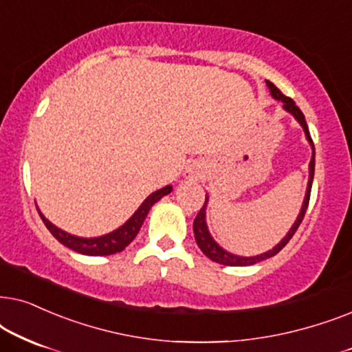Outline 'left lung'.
Returning a JSON list of instances; mask_svg holds the SVG:
<instances>
[{
  "label": "left lung",
  "instance_id": "left-lung-1",
  "mask_svg": "<svg viewBox=\"0 0 352 352\" xmlns=\"http://www.w3.org/2000/svg\"><path fill=\"white\" fill-rule=\"evenodd\" d=\"M267 83V88L270 90V95L274 100L277 101H282L283 102V109L288 112V114H292L294 119L299 125H301L302 130H304V135H306V140L307 143L311 144L312 148V157H311V162H309V180H307V188H306V195H304V199H302V204H301V210H299L296 220H294V223L292 225V228H289L287 235H285L282 240H280L277 245H275L272 250L262 252V254H257V256H236V254H232V252H228L227 250H223L222 246L219 245L217 241L214 240L212 235L209 233V228H208V223H206V209H208V203H209V196L206 195V201H204V206L203 209L199 210L198 215H196L195 222H193V232H195V240L198 243L199 250L204 252L206 256L209 257L210 261L217 262V264H222V265H233V267H241V265H252V264H257V262L261 261H265L269 259V257L275 256L277 252H280L283 250L285 246H287V243L292 240V236L294 235V232L298 230L299 223L302 222L304 219V214H306L307 210V204H309V196H311V188H312V180H314V167H316V149H314V143H312V138L311 135H309V129H307V124H306V119H304V114L301 112V109L296 106V102H294L292 98L285 96L282 91L278 90L277 87L274 85V83L265 80Z\"/></svg>",
  "mask_w": 352,
  "mask_h": 352
}]
</instances>
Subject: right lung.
Here are the masks:
<instances>
[{"mask_svg":"<svg viewBox=\"0 0 352 352\" xmlns=\"http://www.w3.org/2000/svg\"><path fill=\"white\" fill-rule=\"evenodd\" d=\"M170 191H172V185H167L161 190H156L154 193L149 195L148 198L143 201L142 206L135 210L133 215L127 220V222L122 223L119 228H116V230L106 233V235L93 236V238H83V236L72 235V233L69 232H64L63 228L56 227L54 223H51L50 220L41 214L38 206H36V209H38L40 217L46 225V228L51 232V235H53L59 243H63L64 246H67L72 251H77L85 256H109V254H116V252L124 251L125 248L135 240V236L138 235L140 228H142L144 219H146L149 209H151L159 199H162L164 196L170 193Z\"/></svg>","mask_w":352,"mask_h":352,"instance_id":"obj_1","label":"right lung"}]
</instances>
